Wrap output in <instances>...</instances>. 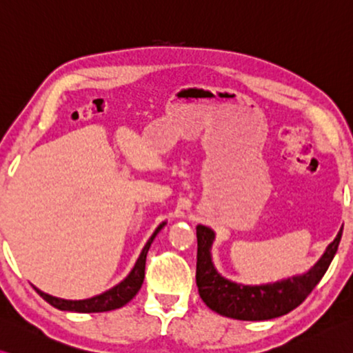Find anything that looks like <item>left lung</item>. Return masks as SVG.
I'll list each match as a JSON object with an SVG mask.
<instances>
[{
  "label": "left lung",
  "instance_id": "obj_1",
  "mask_svg": "<svg viewBox=\"0 0 353 353\" xmlns=\"http://www.w3.org/2000/svg\"><path fill=\"white\" fill-rule=\"evenodd\" d=\"M195 230H197L195 283L199 287L200 298L214 312L238 321H270L289 314L300 306L327 273L343 236V229H341L322 259L305 274L267 285H243L222 278L214 270L210 254L214 232L205 225H197Z\"/></svg>",
  "mask_w": 353,
  "mask_h": 353
}]
</instances>
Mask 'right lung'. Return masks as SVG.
Wrapping results in <instances>:
<instances>
[{"label":"right lung","instance_id":"1","mask_svg":"<svg viewBox=\"0 0 353 353\" xmlns=\"http://www.w3.org/2000/svg\"><path fill=\"white\" fill-rule=\"evenodd\" d=\"M164 227V222L154 230L153 235L146 243L142 254L135 263V267L132 268L131 273L126 279L120 283L118 285L113 287V289L104 292V294L88 298V300H63V298H57L52 296L48 294H44L39 289H36L37 294H39L47 303H50L53 307L61 309V311H72V312H105V311H113V309H118L126 305L132 300V298L137 295V292L140 290V287L143 284V278H145V263H146V254H148V249L153 243L154 236L158 235L159 230Z\"/></svg>","mask_w":353,"mask_h":353}]
</instances>
